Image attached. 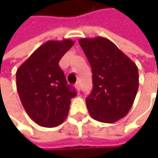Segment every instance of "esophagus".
<instances>
[{
    "label": "esophagus",
    "instance_id": "esophagus-1",
    "mask_svg": "<svg viewBox=\"0 0 158 158\" xmlns=\"http://www.w3.org/2000/svg\"><path fill=\"white\" fill-rule=\"evenodd\" d=\"M75 88H76V89H77L78 93H79V92H80V85H79V82L75 84Z\"/></svg>",
    "mask_w": 158,
    "mask_h": 158
}]
</instances>
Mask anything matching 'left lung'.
<instances>
[{"mask_svg":"<svg viewBox=\"0 0 158 158\" xmlns=\"http://www.w3.org/2000/svg\"><path fill=\"white\" fill-rule=\"evenodd\" d=\"M79 42L92 69L93 89L86 98L89 113L96 121L115 123L134 104L139 86L138 69L107 38H80Z\"/></svg>","mask_w":158,"mask_h":158,"instance_id":"left-lung-1","label":"left lung"}]
</instances>
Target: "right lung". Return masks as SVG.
Instances as JSON below:
<instances>
[{"instance_id":"1","label":"right lung","mask_w":158,"mask_h":158,"mask_svg":"<svg viewBox=\"0 0 158 158\" xmlns=\"http://www.w3.org/2000/svg\"><path fill=\"white\" fill-rule=\"evenodd\" d=\"M74 45L70 39L50 40L37 48L17 69L16 88L29 117L43 127H56L67 118L75 89L58 63Z\"/></svg>"}]
</instances>
